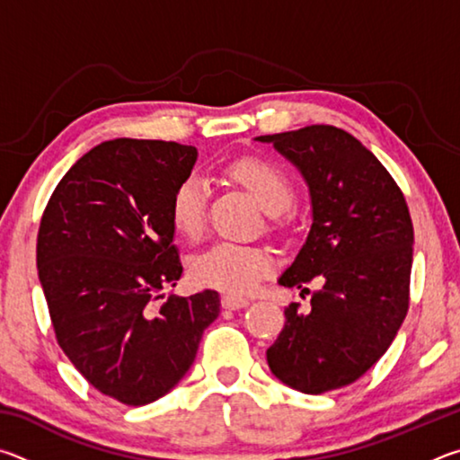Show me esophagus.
Returning a JSON list of instances; mask_svg holds the SVG:
<instances>
[{
  "label": "esophagus",
  "instance_id": "obj_1",
  "mask_svg": "<svg viewBox=\"0 0 460 460\" xmlns=\"http://www.w3.org/2000/svg\"><path fill=\"white\" fill-rule=\"evenodd\" d=\"M221 305H223V308H227V310H239V308L249 306V300L247 298H241V296L225 294L223 300H221Z\"/></svg>",
  "mask_w": 460,
  "mask_h": 460
}]
</instances>
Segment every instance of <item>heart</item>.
Segmentation results:
<instances>
[{
	"label": "heart",
	"mask_w": 460,
	"mask_h": 460,
	"mask_svg": "<svg viewBox=\"0 0 460 460\" xmlns=\"http://www.w3.org/2000/svg\"><path fill=\"white\" fill-rule=\"evenodd\" d=\"M227 174L268 213H279L290 205L292 182L276 162L249 155L229 164ZM208 186L197 174L184 176L170 197V223L178 235L197 241L207 227ZM274 270V255L260 245H243L223 241L190 261V278L194 284L215 288L229 294L253 292L263 278Z\"/></svg>",
	"instance_id": "b5f03b06"
}]
</instances>
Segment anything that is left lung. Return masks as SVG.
I'll use <instances>...</instances> for the list:
<instances>
[{
	"label": "left lung",
	"instance_id": "1",
	"mask_svg": "<svg viewBox=\"0 0 460 460\" xmlns=\"http://www.w3.org/2000/svg\"><path fill=\"white\" fill-rule=\"evenodd\" d=\"M258 139L298 166L313 199L306 243L278 282L302 288L323 279L308 310L286 306L268 365L298 392L345 387L379 361L408 314L414 227L406 199L345 129L306 126Z\"/></svg>",
	"mask_w": 460,
	"mask_h": 460
}]
</instances>
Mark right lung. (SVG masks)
<instances>
[{"mask_svg": "<svg viewBox=\"0 0 460 460\" xmlns=\"http://www.w3.org/2000/svg\"><path fill=\"white\" fill-rule=\"evenodd\" d=\"M197 147L119 137L62 176L38 229V278L54 334L81 376L126 406L168 394L219 316V294L168 296L182 263L170 197Z\"/></svg>", "mask_w": 460, "mask_h": 460, "instance_id": "obj_1", "label": "right lung"}]
</instances>
